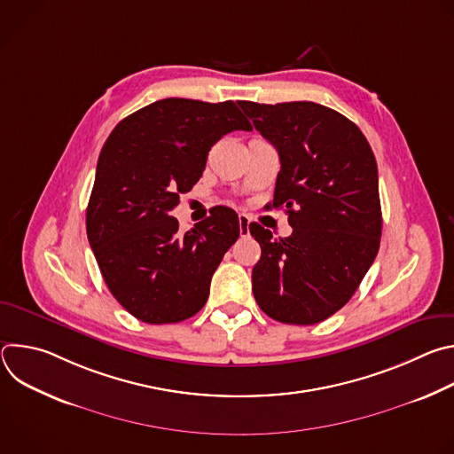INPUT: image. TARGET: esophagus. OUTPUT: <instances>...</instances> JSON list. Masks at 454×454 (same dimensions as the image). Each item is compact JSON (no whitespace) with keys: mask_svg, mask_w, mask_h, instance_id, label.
I'll return each instance as SVG.
<instances>
[{"mask_svg":"<svg viewBox=\"0 0 454 454\" xmlns=\"http://www.w3.org/2000/svg\"><path fill=\"white\" fill-rule=\"evenodd\" d=\"M239 228H240V237H247L249 235V217L240 214L239 215Z\"/></svg>","mask_w":454,"mask_h":454,"instance_id":"1","label":"esophagus"}]
</instances>
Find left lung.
<instances>
[{"label":"left lung","mask_w":454,"mask_h":454,"mask_svg":"<svg viewBox=\"0 0 454 454\" xmlns=\"http://www.w3.org/2000/svg\"><path fill=\"white\" fill-rule=\"evenodd\" d=\"M280 156L273 208L293 233L249 231L262 254L253 268L254 300L270 317L314 325L338 312L373 264L382 230L375 156L359 127L314 102H239Z\"/></svg>","instance_id":"8db88e82"}]
</instances>
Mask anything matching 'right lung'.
<instances>
[{
	"instance_id": "right-lung-1",
	"label": "right lung",
	"mask_w": 454,
	"mask_h": 454,
	"mask_svg": "<svg viewBox=\"0 0 454 454\" xmlns=\"http://www.w3.org/2000/svg\"><path fill=\"white\" fill-rule=\"evenodd\" d=\"M251 131L231 102L163 98L123 118L106 140L86 210L88 240L118 303L153 325L198 314L239 217L217 207L181 233L170 212L203 176L208 151Z\"/></svg>"
}]
</instances>
